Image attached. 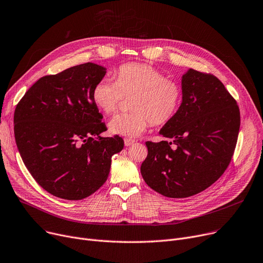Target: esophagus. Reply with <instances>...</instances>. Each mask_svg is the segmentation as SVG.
Here are the masks:
<instances>
[{"label":"esophagus","mask_w":263,"mask_h":263,"mask_svg":"<svg viewBox=\"0 0 263 263\" xmlns=\"http://www.w3.org/2000/svg\"><path fill=\"white\" fill-rule=\"evenodd\" d=\"M123 142H124V146H126V147H129V146H131V145H133L135 143V141L130 140V139H124Z\"/></svg>","instance_id":"obj_1"}]
</instances>
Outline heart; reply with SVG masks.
<instances>
[{
    "instance_id": "b5f03b06",
    "label": "heart",
    "mask_w": 263,
    "mask_h": 263,
    "mask_svg": "<svg viewBox=\"0 0 263 263\" xmlns=\"http://www.w3.org/2000/svg\"><path fill=\"white\" fill-rule=\"evenodd\" d=\"M123 97H132L129 114H117L107 123L110 134L127 139L139 137L150 124H164L177 114L182 88L158 69L147 64L120 66L114 81L102 79L92 89V100L105 114L115 112Z\"/></svg>"
}]
</instances>
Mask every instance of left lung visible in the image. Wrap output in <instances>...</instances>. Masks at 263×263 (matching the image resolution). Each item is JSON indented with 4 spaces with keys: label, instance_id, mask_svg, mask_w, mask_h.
Listing matches in <instances>:
<instances>
[{
    "label": "left lung",
    "instance_id": "left-lung-1",
    "mask_svg": "<svg viewBox=\"0 0 263 263\" xmlns=\"http://www.w3.org/2000/svg\"><path fill=\"white\" fill-rule=\"evenodd\" d=\"M181 88L180 107L159 132L168 141L147 142L141 166L148 186L171 198L213 184L230 163L240 129L239 106L216 77L190 68Z\"/></svg>",
    "mask_w": 263,
    "mask_h": 263
}]
</instances>
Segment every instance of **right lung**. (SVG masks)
Instances as JSON below:
<instances>
[{
	"label": "right lung",
	"instance_id": "add662e5",
	"mask_svg": "<svg viewBox=\"0 0 263 263\" xmlns=\"http://www.w3.org/2000/svg\"><path fill=\"white\" fill-rule=\"evenodd\" d=\"M106 73L93 63L39 79L18 103L15 139L26 168L50 194L86 198L106 181L112 157L123 148L119 136L103 137L102 114L92 89Z\"/></svg>",
	"mask_w": 263,
	"mask_h": 263
}]
</instances>
